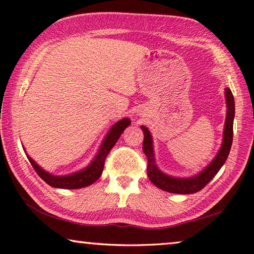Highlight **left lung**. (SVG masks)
I'll use <instances>...</instances> for the list:
<instances>
[{
	"label": "left lung",
	"mask_w": 254,
	"mask_h": 254,
	"mask_svg": "<svg viewBox=\"0 0 254 254\" xmlns=\"http://www.w3.org/2000/svg\"><path fill=\"white\" fill-rule=\"evenodd\" d=\"M225 99H227L228 111L227 119H225L222 146H221V150L219 151L218 155L210 163L209 167L194 178L175 179L168 177L167 174L161 172L154 164V154L153 149H152V137L150 132L145 127H142V130L144 132L143 152H144L147 159V177H149L151 182L155 187H158L161 190H164L167 192L177 193V194H192V193L201 191L215 177V174L220 171V169L222 168V165L228 159L230 150H231L233 141V119L234 112H236L233 94L230 89H225Z\"/></svg>",
	"instance_id": "obj_1"
}]
</instances>
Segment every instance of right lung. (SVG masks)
Instances as JSON below:
<instances>
[{
	"label": "right lung",
	"instance_id": "right-lung-1",
	"mask_svg": "<svg viewBox=\"0 0 254 254\" xmlns=\"http://www.w3.org/2000/svg\"><path fill=\"white\" fill-rule=\"evenodd\" d=\"M130 123L131 122L128 119H123L118 123H115L113 127L108 133L107 137H105V140L102 146H101L95 160L86 169L82 170V171L77 173L66 175V177H54V175H51L50 173L45 172L44 170L41 169L30 156H27V159H29L32 167L34 168L35 172L39 174V177L51 187L60 189H80L87 187L90 186V184L94 183L96 180L101 177L107 155L109 154V152L111 151L115 143H117L119 137L121 136L124 128H126Z\"/></svg>",
	"mask_w": 254,
	"mask_h": 254
}]
</instances>
